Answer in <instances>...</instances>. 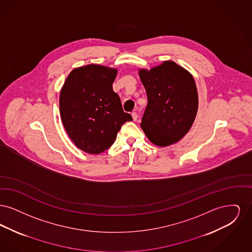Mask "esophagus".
Returning a JSON list of instances; mask_svg holds the SVG:
<instances>
[{
    "mask_svg": "<svg viewBox=\"0 0 252 252\" xmlns=\"http://www.w3.org/2000/svg\"><path fill=\"white\" fill-rule=\"evenodd\" d=\"M131 115L133 120L137 121V119H138V114H137V112H136V111H133L131 113Z\"/></svg>",
    "mask_w": 252,
    "mask_h": 252,
    "instance_id": "1",
    "label": "esophagus"
}]
</instances>
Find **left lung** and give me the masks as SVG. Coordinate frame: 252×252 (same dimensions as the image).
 I'll use <instances>...</instances> for the list:
<instances>
[{
  "instance_id": "1",
  "label": "left lung",
  "mask_w": 252,
  "mask_h": 252,
  "mask_svg": "<svg viewBox=\"0 0 252 252\" xmlns=\"http://www.w3.org/2000/svg\"><path fill=\"white\" fill-rule=\"evenodd\" d=\"M139 74L147 96L141 123L146 137L158 146L179 142L190 130L198 108L192 74L173 61Z\"/></svg>"
}]
</instances>
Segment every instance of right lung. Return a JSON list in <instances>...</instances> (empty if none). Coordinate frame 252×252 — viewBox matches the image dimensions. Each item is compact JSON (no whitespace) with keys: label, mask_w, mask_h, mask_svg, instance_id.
Returning <instances> with one entry per match:
<instances>
[{"label":"right lung","mask_w":252,"mask_h":252,"mask_svg":"<svg viewBox=\"0 0 252 252\" xmlns=\"http://www.w3.org/2000/svg\"><path fill=\"white\" fill-rule=\"evenodd\" d=\"M117 70L91 64L72 70L60 92V116L74 144L89 154H100L116 139L131 115L123 110L112 83Z\"/></svg>","instance_id":"obj_1"}]
</instances>
